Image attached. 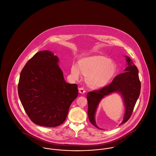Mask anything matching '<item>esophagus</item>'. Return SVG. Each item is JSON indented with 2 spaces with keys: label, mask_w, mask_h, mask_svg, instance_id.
Masks as SVG:
<instances>
[{
  "label": "esophagus",
  "mask_w": 156,
  "mask_h": 156,
  "mask_svg": "<svg viewBox=\"0 0 156 156\" xmlns=\"http://www.w3.org/2000/svg\"><path fill=\"white\" fill-rule=\"evenodd\" d=\"M79 92L80 94H84L86 93V90L84 89V88L81 87V88H79Z\"/></svg>",
  "instance_id": "34e87169"
}]
</instances>
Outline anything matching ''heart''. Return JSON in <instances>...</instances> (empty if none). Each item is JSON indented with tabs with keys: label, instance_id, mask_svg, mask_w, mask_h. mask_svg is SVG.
<instances>
[{
	"label": "heart",
	"instance_id": "1",
	"mask_svg": "<svg viewBox=\"0 0 156 156\" xmlns=\"http://www.w3.org/2000/svg\"><path fill=\"white\" fill-rule=\"evenodd\" d=\"M117 70L116 64L102 55H94L81 59L78 66L73 64L71 75L78 79L80 72L85 76L87 85L94 89L105 87L114 77Z\"/></svg>",
	"mask_w": 156,
	"mask_h": 156
}]
</instances>
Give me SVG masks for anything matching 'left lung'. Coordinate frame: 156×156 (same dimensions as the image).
I'll return each mask as SVG.
<instances>
[{
	"label": "left lung",
	"mask_w": 156,
	"mask_h": 156,
	"mask_svg": "<svg viewBox=\"0 0 156 156\" xmlns=\"http://www.w3.org/2000/svg\"><path fill=\"white\" fill-rule=\"evenodd\" d=\"M128 66L124 72L115 76L112 82L101 89L94 90L87 94L88 116L90 122L97 128H99L95 122V113L101 100L105 96L117 92L122 95L124 99L125 112L124 120L121 124L125 123L131 116L136 101L140 92L141 84L139 78V71L133 64L129 57L125 56Z\"/></svg>",
	"instance_id": "1"
}]
</instances>
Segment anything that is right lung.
Here are the masks:
<instances>
[{
	"label": "right lung",
	"mask_w": 156,
	"mask_h": 156,
	"mask_svg": "<svg viewBox=\"0 0 156 156\" xmlns=\"http://www.w3.org/2000/svg\"><path fill=\"white\" fill-rule=\"evenodd\" d=\"M58 61L51 51H40L27 62L20 73L19 98L35 124L46 127L62 124L78 96L77 84L65 81Z\"/></svg>",
	"instance_id": "right-lung-1"
}]
</instances>
